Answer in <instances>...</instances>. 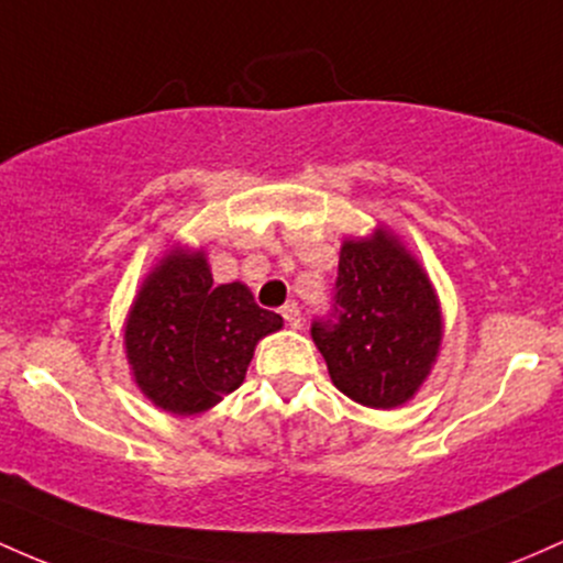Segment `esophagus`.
Masks as SVG:
<instances>
[{"instance_id": "1", "label": "esophagus", "mask_w": 563, "mask_h": 563, "mask_svg": "<svg viewBox=\"0 0 563 563\" xmlns=\"http://www.w3.org/2000/svg\"><path fill=\"white\" fill-rule=\"evenodd\" d=\"M280 314H283V320L288 322L290 328H301V309H299V303H286V307L280 309Z\"/></svg>"}]
</instances>
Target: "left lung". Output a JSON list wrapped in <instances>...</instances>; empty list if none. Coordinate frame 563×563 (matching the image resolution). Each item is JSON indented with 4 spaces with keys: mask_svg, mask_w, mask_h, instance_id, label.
<instances>
[{
    "mask_svg": "<svg viewBox=\"0 0 563 563\" xmlns=\"http://www.w3.org/2000/svg\"><path fill=\"white\" fill-rule=\"evenodd\" d=\"M312 339L335 389L389 410L407 402L437 360L442 320L421 264L386 232L341 245L331 309Z\"/></svg>",
    "mask_w": 563,
    "mask_h": 563,
    "instance_id": "1",
    "label": "left lung"
}]
</instances>
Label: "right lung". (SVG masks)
<instances>
[{
	"label": "right lung",
	"mask_w": 563,
	"mask_h": 563,
	"mask_svg": "<svg viewBox=\"0 0 563 563\" xmlns=\"http://www.w3.org/2000/svg\"><path fill=\"white\" fill-rule=\"evenodd\" d=\"M277 328L243 283L214 286L200 251H172L134 299L126 357L147 399L196 416L243 384L256 341Z\"/></svg>",
	"instance_id": "obj_1"
}]
</instances>
